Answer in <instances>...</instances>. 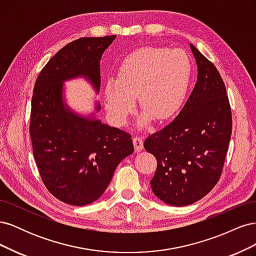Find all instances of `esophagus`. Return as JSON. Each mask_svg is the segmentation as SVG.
Instances as JSON below:
<instances>
[{
  "instance_id": "esophagus-1",
  "label": "esophagus",
  "mask_w": 256,
  "mask_h": 256,
  "mask_svg": "<svg viewBox=\"0 0 256 256\" xmlns=\"http://www.w3.org/2000/svg\"><path fill=\"white\" fill-rule=\"evenodd\" d=\"M134 150L136 152H141L143 150V140L141 136H134Z\"/></svg>"
}]
</instances>
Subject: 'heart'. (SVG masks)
Masks as SVG:
<instances>
[{"mask_svg":"<svg viewBox=\"0 0 256 256\" xmlns=\"http://www.w3.org/2000/svg\"><path fill=\"white\" fill-rule=\"evenodd\" d=\"M190 76V60L182 50L138 49L122 60L118 80L106 83L108 115L116 125L125 124L138 96L144 110L138 126L146 127L152 118L158 122L171 118L184 102Z\"/></svg>","mask_w":256,"mask_h":256,"instance_id":"obj_1","label":"heart"}]
</instances>
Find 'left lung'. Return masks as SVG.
I'll list each match as a JSON object with an SVG mask.
<instances>
[{"mask_svg":"<svg viewBox=\"0 0 256 256\" xmlns=\"http://www.w3.org/2000/svg\"><path fill=\"white\" fill-rule=\"evenodd\" d=\"M198 80L176 118L150 136L146 152L157 159L154 194L172 206H187L210 192L221 176L232 136V114L219 72L194 46Z\"/></svg>","mask_w":256,"mask_h":256,"instance_id":"left-lung-1","label":"left lung"}]
</instances>
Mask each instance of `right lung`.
Returning <instances> with one entry per match:
<instances>
[{
  "mask_svg": "<svg viewBox=\"0 0 256 256\" xmlns=\"http://www.w3.org/2000/svg\"><path fill=\"white\" fill-rule=\"evenodd\" d=\"M116 35L83 37L62 48L35 83L30 134L42 180L53 196L69 205L95 202L116 166L134 152L131 136L97 120L95 112H74L65 100L64 82L84 78L98 94L100 60Z\"/></svg>",
  "mask_w": 256,
  "mask_h": 256,
  "instance_id": "1",
  "label": "right lung"
}]
</instances>
